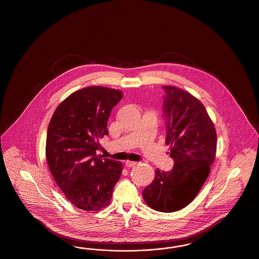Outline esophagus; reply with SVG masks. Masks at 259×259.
Returning a JSON list of instances; mask_svg holds the SVG:
<instances>
[{"label":"esophagus","mask_w":259,"mask_h":259,"mask_svg":"<svg viewBox=\"0 0 259 259\" xmlns=\"http://www.w3.org/2000/svg\"><path fill=\"white\" fill-rule=\"evenodd\" d=\"M125 165H126L127 167L131 168V167H134L136 165H138V162H135V161H126Z\"/></svg>","instance_id":"34e87169"}]
</instances>
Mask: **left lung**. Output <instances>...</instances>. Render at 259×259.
<instances>
[{"label": "left lung", "instance_id": "left-lung-1", "mask_svg": "<svg viewBox=\"0 0 259 259\" xmlns=\"http://www.w3.org/2000/svg\"><path fill=\"white\" fill-rule=\"evenodd\" d=\"M166 145L175 161L169 172L155 170L153 182L143 191L151 209L172 212L184 209L206 182L217 151V132L204 105L189 92L164 85Z\"/></svg>", "mask_w": 259, "mask_h": 259}]
</instances>
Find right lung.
Wrapping results in <instances>:
<instances>
[{
    "mask_svg": "<svg viewBox=\"0 0 259 259\" xmlns=\"http://www.w3.org/2000/svg\"><path fill=\"white\" fill-rule=\"evenodd\" d=\"M122 92L104 87L79 89L65 99L50 119L46 154L55 183L74 206L97 211L111 202L122 163L97 154L108 135V119Z\"/></svg>",
    "mask_w": 259,
    "mask_h": 259,
    "instance_id": "1",
    "label": "right lung"
}]
</instances>
